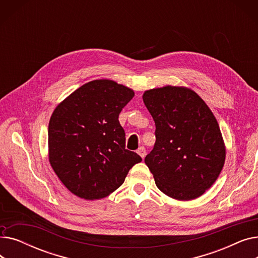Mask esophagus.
Segmentation results:
<instances>
[{
  "mask_svg": "<svg viewBox=\"0 0 258 258\" xmlns=\"http://www.w3.org/2000/svg\"><path fill=\"white\" fill-rule=\"evenodd\" d=\"M137 153L141 156V158H142V159H144V157H145V155H146V150H145V147H144V146H140V147L138 148Z\"/></svg>",
  "mask_w": 258,
  "mask_h": 258,
  "instance_id": "34e87169",
  "label": "esophagus"
}]
</instances>
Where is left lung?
Returning a JSON list of instances; mask_svg holds the SVG:
<instances>
[{"instance_id":"8db88e82","label":"left lung","mask_w":258,"mask_h":258,"mask_svg":"<svg viewBox=\"0 0 258 258\" xmlns=\"http://www.w3.org/2000/svg\"><path fill=\"white\" fill-rule=\"evenodd\" d=\"M143 102L156 124V143L144 161L157 187L177 200L199 198L225 163L218 121L204 100L186 88L146 91Z\"/></svg>"}]
</instances>
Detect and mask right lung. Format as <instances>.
Wrapping results in <instances>:
<instances>
[{"mask_svg": "<svg viewBox=\"0 0 258 258\" xmlns=\"http://www.w3.org/2000/svg\"><path fill=\"white\" fill-rule=\"evenodd\" d=\"M134 95L113 80H93L54 110L48 128L49 161L75 196L86 200L108 196L142 161L125 148V133L118 120Z\"/></svg>", "mask_w": 258, "mask_h": 258, "instance_id": "obj_1", "label": "right lung"}]
</instances>
